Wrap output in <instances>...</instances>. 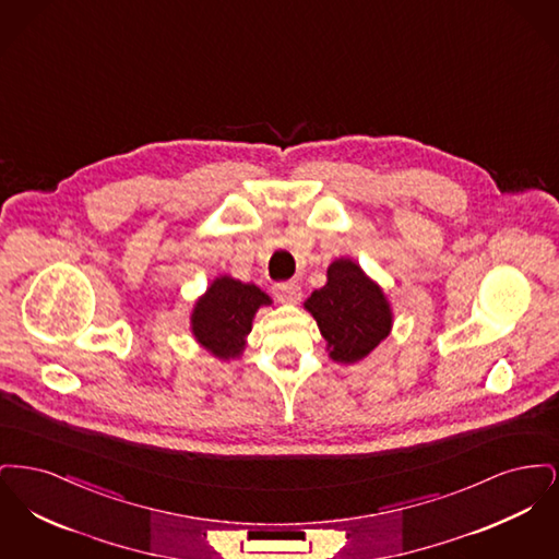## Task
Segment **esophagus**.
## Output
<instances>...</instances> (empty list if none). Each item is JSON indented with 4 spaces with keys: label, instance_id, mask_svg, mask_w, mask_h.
Returning a JSON list of instances; mask_svg holds the SVG:
<instances>
[{
    "label": "esophagus",
    "instance_id": "34e87169",
    "mask_svg": "<svg viewBox=\"0 0 559 559\" xmlns=\"http://www.w3.org/2000/svg\"><path fill=\"white\" fill-rule=\"evenodd\" d=\"M274 295L283 304H297L301 299V289L297 283H276Z\"/></svg>",
    "mask_w": 559,
    "mask_h": 559
}]
</instances>
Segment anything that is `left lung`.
<instances>
[{
    "label": "left lung",
    "mask_w": 559,
    "mask_h": 559,
    "mask_svg": "<svg viewBox=\"0 0 559 559\" xmlns=\"http://www.w3.org/2000/svg\"><path fill=\"white\" fill-rule=\"evenodd\" d=\"M326 278V285L308 297L306 308L319 322L331 358L352 365L388 337L392 329L390 304L352 260L333 262Z\"/></svg>",
    "instance_id": "8db88e82"
}]
</instances>
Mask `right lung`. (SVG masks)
<instances>
[{
    "instance_id": "1",
    "label": "right lung",
    "mask_w": 559,
    "mask_h": 559,
    "mask_svg": "<svg viewBox=\"0 0 559 559\" xmlns=\"http://www.w3.org/2000/svg\"><path fill=\"white\" fill-rule=\"evenodd\" d=\"M264 304H270V297L255 285L219 276L194 306L192 333L213 356L235 358L245 347L253 314Z\"/></svg>"
}]
</instances>
